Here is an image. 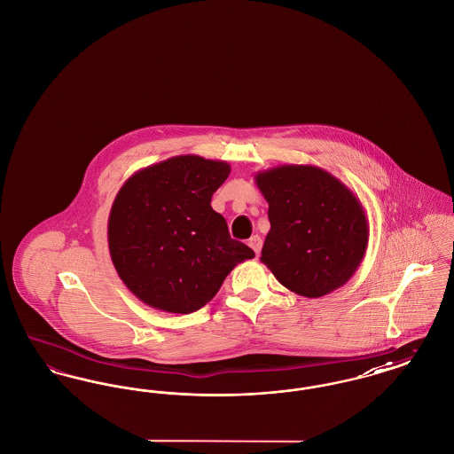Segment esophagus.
<instances>
[{"mask_svg": "<svg viewBox=\"0 0 454 454\" xmlns=\"http://www.w3.org/2000/svg\"><path fill=\"white\" fill-rule=\"evenodd\" d=\"M248 245H250V248L255 252V255L259 257L260 250H262V238L259 235H254V237L248 239Z\"/></svg>", "mask_w": 454, "mask_h": 454, "instance_id": "1", "label": "esophagus"}]
</instances>
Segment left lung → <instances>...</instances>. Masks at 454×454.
I'll list each match as a JSON object with an SVG mask.
<instances>
[{"instance_id": "left-lung-1", "label": "left lung", "mask_w": 454, "mask_h": 454, "mask_svg": "<svg viewBox=\"0 0 454 454\" xmlns=\"http://www.w3.org/2000/svg\"><path fill=\"white\" fill-rule=\"evenodd\" d=\"M270 231L260 260L289 291L320 298L344 286L366 254V213L337 176L313 165L257 172Z\"/></svg>"}]
</instances>
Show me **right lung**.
<instances>
[{
	"instance_id": "right-lung-1",
	"label": "right lung",
	"mask_w": 454,
	"mask_h": 454,
	"mask_svg": "<svg viewBox=\"0 0 454 454\" xmlns=\"http://www.w3.org/2000/svg\"><path fill=\"white\" fill-rule=\"evenodd\" d=\"M230 172L226 161L182 154L134 173L121 187L108 216V250L137 300L192 313L216 296L237 263L255 257L211 207Z\"/></svg>"
}]
</instances>
